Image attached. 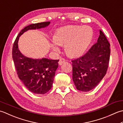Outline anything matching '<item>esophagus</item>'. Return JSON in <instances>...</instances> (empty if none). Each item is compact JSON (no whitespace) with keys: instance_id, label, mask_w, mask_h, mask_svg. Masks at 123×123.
<instances>
[{"instance_id":"1","label":"esophagus","mask_w":123,"mask_h":123,"mask_svg":"<svg viewBox=\"0 0 123 123\" xmlns=\"http://www.w3.org/2000/svg\"><path fill=\"white\" fill-rule=\"evenodd\" d=\"M65 62V59L64 58H61V59H59L58 63H59V64L60 65H62L63 63H64Z\"/></svg>"}]
</instances>
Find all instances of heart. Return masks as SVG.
Returning a JSON list of instances; mask_svg holds the SVG:
<instances>
[{
  "instance_id": "heart-1",
  "label": "heart",
  "mask_w": 123,
  "mask_h": 123,
  "mask_svg": "<svg viewBox=\"0 0 123 123\" xmlns=\"http://www.w3.org/2000/svg\"><path fill=\"white\" fill-rule=\"evenodd\" d=\"M93 37V31L89 26H67L59 29L54 36L51 48L55 52L59 51V46H64L68 56L76 57L86 51Z\"/></svg>"
}]
</instances>
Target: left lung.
Here are the masks:
<instances>
[{
	"mask_svg": "<svg viewBox=\"0 0 123 123\" xmlns=\"http://www.w3.org/2000/svg\"><path fill=\"white\" fill-rule=\"evenodd\" d=\"M110 43L100 30L97 42L86 53L73 60V80L76 88L83 92L89 91L99 84L108 67Z\"/></svg>",
	"mask_w": 123,
	"mask_h": 123,
	"instance_id": "left-lung-1",
	"label": "left lung"
}]
</instances>
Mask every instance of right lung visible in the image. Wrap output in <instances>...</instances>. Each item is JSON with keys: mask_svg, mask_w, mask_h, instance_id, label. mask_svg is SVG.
Instances as JSON below:
<instances>
[{"mask_svg": "<svg viewBox=\"0 0 123 123\" xmlns=\"http://www.w3.org/2000/svg\"><path fill=\"white\" fill-rule=\"evenodd\" d=\"M50 22L30 24L21 30L15 41L12 57L19 79L26 88L34 93L43 94L51 89L59 60L32 59L24 56L18 49L19 37L29 30L44 28Z\"/></svg>", "mask_w": 123, "mask_h": 123, "instance_id": "1", "label": "right lung"}]
</instances>
